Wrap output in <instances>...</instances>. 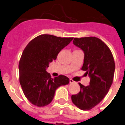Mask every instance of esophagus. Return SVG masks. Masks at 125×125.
<instances>
[{"label":"esophagus","instance_id":"1","mask_svg":"<svg viewBox=\"0 0 125 125\" xmlns=\"http://www.w3.org/2000/svg\"><path fill=\"white\" fill-rule=\"evenodd\" d=\"M69 83H74V81L73 80V79H69Z\"/></svg>","mask_w":125,"mask_h":125}]
</instances>
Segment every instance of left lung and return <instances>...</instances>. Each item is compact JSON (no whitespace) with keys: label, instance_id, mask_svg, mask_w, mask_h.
I'll return each mask as SVG.
<instances>
[{"label":"left lung","instance_id":"obj_1","mask_svg":"<svg viewBox=\"0 0 125 125\" xmlns=\"http://www.w3.org/2000/svg\"><path fill=\"white\" fill-rule=\"evenodd\" d=\"M74 44L84 53L81 70L90 77L88 86L79 83L81 90L71 96L72 102L80 109H92L102 100L113 82L115 63L106 44L95 37L74 38Z\"/></svg>","mask_w":125,"mask_h":125}]
</instances>
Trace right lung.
<instances>
[{"mask_svg":"<svg viewBox=\"0 0 125 125\" xmlns=\"http://www.w3.org/2000/svg\"><path fill=\"white\" fill-rule=\"evenodd\" d=\"M72 39L42 34L33 39L24 49L19 62V80L26 98L35 106L50 104L56 89L69 83L65 75L51 78L46 69Z\"/></svg>","mask_w":125,"mask_h":125,"instance_id":"1","label":"right lung"}]
</instances>
